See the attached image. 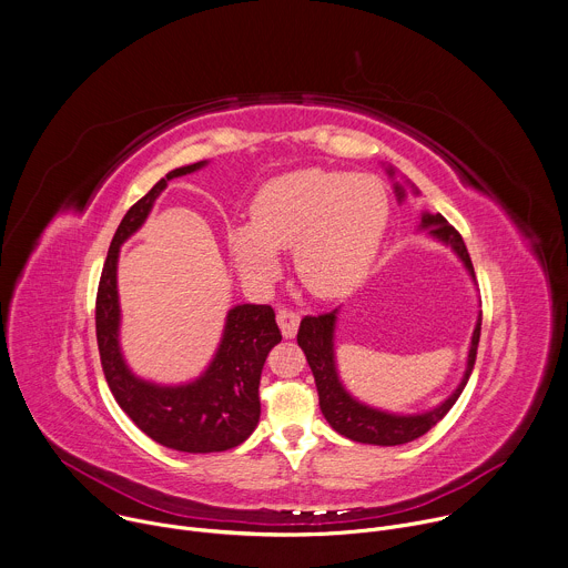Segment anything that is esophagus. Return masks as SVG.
Returning <instances> with one entry per match:
<instances>
[{
	"mask_svg": "<svg viewBox=\"0 0 568 568\" xmlns=\"http://www.w3.org/2000/svg\"><path fill=\"white\" fill-rule=\"evenodd\" d=\"M276 321L281 325V332L285 338H294L296 336V329H298V323H301V314L292 307H281L278 314H276Z\"/></svg>",
	"mask_w": 568,
	"mask_h": 568,
	"instance_id": "obj_1",
	"label": "esophagus"
}]
</instances>
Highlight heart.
I'll return each instance as SVG.
<instances>
[{"instance_id": "1", "label": "heart", "mask_w": 568, "mask_h": 568, "mask_svg": "<svg viewBox=\"0 0 568 568\" xmlns=\"http://www.w3.org/2000/svg\"><path fill=\"white\" fill-rule=\"evenodd\" d=\"M388 221L379 180L343 171L303 169L267 182L254 199L252 227L230 232V250L245 276L274 278L276 252L294 250L303 285L341 296L367 272Z\"/></svg>"}]
</instances>
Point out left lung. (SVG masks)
Returning a JSON list of instances; mask_svg holds the SVG:
<instances>
[{
	"mask_svg": "<svg viewBox=\"0 0 568 568\" xmlns=\"http://www.w3.org/2000/svg\"><path fill=\"white\" fill-rule=\"evenodd\" d=\"M397 194H399V199H404V189L397 186ZM422 227H430V234L435 239L448 243L457 252V256L464 261L470 276L475 278L473 261H470V254L464 245L462 234L442 214H435V216L424 214ZM336 314H338V310H332V312H325V314H318V316H305L301 321L296 341H298L301 349L305 352V358L312 367L316 390H318L321 413L338 435H343L352 442H358V444L399 446V444H408V442L426 435L437 422H442L448 415V410L455 406V402L464 393V388L468 384V376H470L473 365H475L479 332H481V314H479L475 332H473L468 365H466V374H464L459 388L439 408H435L430 413H424V415H408V417L374 410L369 406L358 404L356 399H352L345 393V388L338 382L336 365H334V343L332 341H334Z\"/></svg>",
	"mask_w": 568,
	"mask_h": 568,
	"instance_id": "left-lung-1",
	"label": "left lung"
}]
</instances>
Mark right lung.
<instances>
[{
    "label": "right lung",
    "instance_id": "obj_1",
    "mask_svg": "<svg viewBox=\"0 0 568 568\" xmlns=\"http://www.w3.org/2000/svg\"><path fill=\"white\" fill-rule=\"evenodd\" d=\"M205 162L186 164L158 180L122 219L98 285L95 334L106 384L118 406L153 442L182 453H221L241 446L261 417V372L270 349L281 343L276 314L270 305H236L227 314L221 347L207 372L186 386L146 384L124 365L118 345V252L144 223L171 178L192 173Z\"/></svg>",
    "mask_w": 568,
    "mask_h": 568
}]
</instances>
